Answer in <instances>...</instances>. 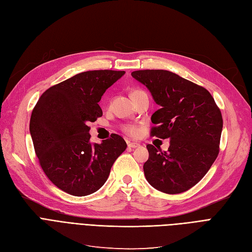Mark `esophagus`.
<instances>
[{
	"mask_svg": "<svg viewBox=\"0 0 252 252\" xmlns=\"http://www.w3.org/2000/svg\"><path fill=\"white\" fill-rule=\"evenodd\" d=\"M139 146H140V143H138V142H129L128 143V147H131V148H136Z\"/></svg>",
	"mask_w": 252,
	"mask_h": 252,
	"instance_id": "1",
	"label": "esophagus"
}]
</instances>
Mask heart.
I'll list each match as a JSON object with an SVG mask.
<instances>
[{"label": "heart", "mask_w": 252, "mask_h": 252, "mask_svg": "<svg viewBox=\"0 0 252 252\" xmlns=\"http://www.w3.org/2000/svg\"><path fill=\"white\" fill-rule=\"evenodd\" d=\"M135 92H139V91H134L133 93H135ZM125 131H126L127 134L132 135V136H136V135L138 134V128H137L136 126H125Z\"/></svg>", "instance_id": "1"}]
</instances>
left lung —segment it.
<instances>
[{
    "instance_id": "obj_1",
    "label": "left lung",
    "mask_w": 252,
    "mask_h": 252,
    "mask_svg": "<svg viewBox=\"0 0 252 252\" xmlns=\"http://www.w3.org/2000/svg\"><path fill=\"white\" fill-rule=\"evenodd\" d=\"M150 90L160 109L152 115L153 136L170 139L168 151L147 144L143 165L153 187L167 194L189 190L207 174L219 154L222 115L211 93L163 69L132 72Z\"/></svg>"
}]
</instances>
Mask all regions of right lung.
Here are the masks:
<instances>
[{"instance_id":"right-lung-1","label":"right lung","mask_w":252,"mask_h":252,"mask_svg":"<svg viewBox=\"0 0 252 252\" xmlns=\"http://www.w3.org/2000/svg\"><path fill=\"white\" fill-rule=\"evenodd\" d=\"M126 71L90 70L45 90L32 111L30 134L43 172L59 189L74 196L96 192L126 143L112 134L90 142L88 123L102 115L98 102Z\"/></svg>"}]
</instances>
